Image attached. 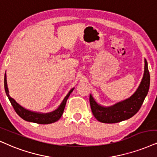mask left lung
I'll list each match as a JSON object with an SVG mask.
<instances>
[{
    "label": "left lung",
    "mask_w": 157,
    "mask_h": 157,
    "mask_svg": "<svg viewBox=\"0 0 157 157\" xmlns=\"http://www.w3.org/2000/svg\"><path fill=\"white\" fill-rule=\"evenodd\" d=\"M149 85L150 75L148 63L145 59L144 77L138 89L129 98L106 107L98 104L90 95V104L93 116L103 123H117L128 120L139 111L148 94Z\"/></svg>",
    "instance_id": "8db88e82"
}]
</instances>
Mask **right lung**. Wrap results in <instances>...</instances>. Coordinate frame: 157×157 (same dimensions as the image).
<instances>
[{
	"mask_svg": "<svg viewBox=\"0 0 157 157\" xmlns=\"http://www.w3.org/2000/svg\"><path fill=\"white\" fill-rule=\"evenodd\" d=\"M4 88L8 98H9L10 102H11V105H12L13 109H14L15 112L17 113V114L19 115L21 118H22L23 120H25V121H27V122H35L41 124H51V123L56 122V121H58L59 119L61 118V117L62 116L63 112H64L65 105H66L67 99H68L69 96H70L71 93H72L73 90L75 89V88H73L72 89H71V90H69L68 94L67 95L66 97L64 98V100H63V101L61 102L60 106H59L56 109L49 113H40L26 109L21 106V105L18 104L14 99L12 98L9 96V91L7 85L6 75V74L4 77Z\"/></svg>",
	"mask_w": 157,
	"mask_h": 157,
	"instance_id": "add662e5",
	"label": "right lung"
}]
</instances>
